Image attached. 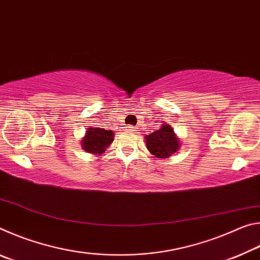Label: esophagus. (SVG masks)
<instances>
[{"label": "esophagus", "mask_w": 260, "mask_h": 260, "mask_svg": "<svg viewBox=\"0 0 260 260\" xmlns=\"http://www.w3.org/2000/svg\"><path fill=\"white\" fill-rule=\"evenodd\" d=\"M127 129H128V132H138V127L129 125L128 127H127Z\"/></svg>", "instance_id": "obj_1"}]
</instances>
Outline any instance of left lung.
Here are the masks:
<instances>
[{
  "label": "left lung",
  "mask_w": 260,
  "mask_h": 260,
  "mask_svg": "<svg viewBox=\"0 0 260 260\" xmlns=\"http://www.w3.org/2000/svg\"><path fill=\"white\" fill-rule=\"evenodd\" d=\"M147 149L157 158H169L179 150L180 140L172 127L162 124L159 129L144 136Z\"/></svg>",
  "instance_id": "obj_1"
}]
</instances>
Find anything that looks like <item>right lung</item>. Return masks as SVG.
<instances>
[{
    "label": "right lung",
    "instance_id": "1",
    "mask_svg": "<svg viewBox=\"0 0 260 260\" xmlns=\"http://www.w3.org/2000/svg\"><path fill=\"white\" fill-rule=\"evenodd\" d=\"M112 131L89 127L81 140V147L85 151L93 155H102L114 140Z\"/></svg>",
    "mask_w": 260,
    "mask_h": 260
}]
</instances>
